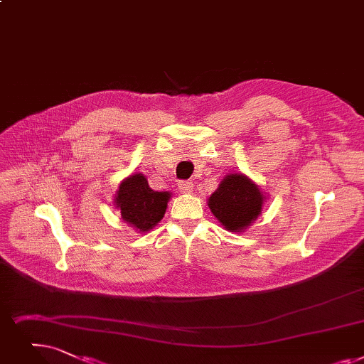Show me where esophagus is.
<instances>
[{"label": "esophagus", "instance_id": "obj_1", "mask_svg": "<svg viewBox=\"0 0 364 364\" xmlns=\"http://www.w3.org/2000/svg\"><path fill=\"white\" fill-rule=\"evenodd\" d=\"M178 191L181 193H192L193 192V183L192 181H178Z\"/></svg>", "mask_w": 364, "mask_h": 364}]
</instances>
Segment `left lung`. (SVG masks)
I'll list each match as a JSON object with an SVG mask.
<instances>
[{"instance_id": "1", "label": "left lung", "mask_w": 364, "mask_h": 364, "mask_svg": "<svg viewBox=\"0 0 364 364\" xmlns=\"http://www.w3.org/2000/svg\"><path fill=\"white\" fill-rule=\"evenodd\" d=\"M266 195L245 173H228L208 198L213 215L229 232H245L262 214Z\"/></svg>"}]
</instances>
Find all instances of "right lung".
Returning <instances> with one entry per match:
<instances>
[{"label":"right lung","instance_id":"right-lung-1","mask_svg":"<svg viewBox=\"0 0 364 364\" xmlns=\"http://www.w3.org/2000/svg\"><path fill=\"white\" fill-rule=\"evenodd\" d=\"M169 199V192L151 191L144 173L135 172L119 184L114 208L131 228L146 233L164 218Z\"/></svg>","mask_w":364,"mask_h":364}]
</instances>
